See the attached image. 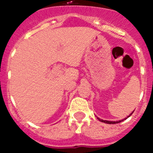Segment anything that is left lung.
<instances>
[{
  "label": "left lung",
  "instance_id": "8db88e82",
  "mask_svg": "<svg viewBox=\"0 0 153 153\" xmlns=\"http://www.w3.org/2000/svg\"><path fill=\"white\" fill-rule=\"evenodd\" d=\"M132 114V113H131L130 115H129V117H129L131 116V115ZM99 120H100V121H101V122H102V123H108V124H115V123H120V122H122V121H123V120H119V121H116V122H115V121H107V120H101V119H98Z\"/></svg>",
  "mask_w": 153,
  "mask_h": 153
}]
</instances>
